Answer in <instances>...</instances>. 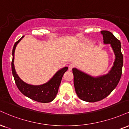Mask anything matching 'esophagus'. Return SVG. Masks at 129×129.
<instances>
[{
    "mask_svg": "<svg viewBox=\"0 0 129 129\" xmlns=\"http://www.w3.org/2000/svg\"><path fill=\"white\" fill-rule=\"evenodd\" d=\"M74 67V66L73 64H70V65H69V71H71V70H72V69H73V68Z\"/></svg>",
    "mask_w": 129,
    "mask_h": 129,
    "instance_id": "esophagus-1",
    "label": "esophagus"
}]
</instances>
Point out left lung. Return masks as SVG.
Listing matches in <instances>:
<instances>
[{"mask_svg":"<svg viewBox=\"0 0 129 129\" xmlns=\"http://www.w3.org/2000/svg\"><path fill=\"white\" fill-rule=\"evenodd\" d=\"M105 44H110L115 55V60L108 73L92 76L76 68L73 69L74 85L79 98L87 102H96L109 95L120 80L123 66L121 43L111 32L101 31Z\"/></svg>","mask_w":129,"mask_h":129,"instance_id":"8db88e82","label":"left lung"}]
</instances>
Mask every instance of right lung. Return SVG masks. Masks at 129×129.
<instances>
[{
  "instance_id": "obj_1",
  "label": "right lung",
  "mask_w": 129,
  "mask_h": 129,
  "mask_svg": "<svg viewBox=\"0 0 129 129\" xmlns=\"http://www.w3.org/2000/svg\"><path fill=\"white\" fill-rule=\"evenodd\" d=\"M24 37L23 36L15 43L12 49V60L11 62L12 73L17 86L23 95L32 100L40 103H49L55 99L58 93L59 87L63 74L68 70L67 67H65L57 71L49 81L44 84L34 85L26 83L18 76L15 71L14 64V52L15 48L19 42Z\"/></svg>"
}]
</instances>
